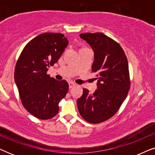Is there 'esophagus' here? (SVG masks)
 <instances>
[{
  "label": "esophagus",
  "instance_id": "esophagus-1",
  "mask_svg": "<svg viewBox=\"0 0 155 155\" xmlns=\"http://www.w3.org/2000/svg\"><path fill=\"white\" fill-rule=\"evenodd\" d=\"M68 84H69V88L70 89L72 88V87H73L74 86L76 85V84L74 83V82H70L69 83H68Z\"/></svg>",
  "mask_w": 155,
  "mask_h": 155
}]
</instances>
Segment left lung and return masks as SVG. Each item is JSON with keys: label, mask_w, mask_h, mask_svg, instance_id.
<instances>
[{"label": "left lung", "mask_w": 155, "mask_h": 155, "mask_svg": "<svg viewBox=\"0 0 155 155\" xmlns=\"http://www.w3.org/2000/svg\"><path fill=\"white\" fill-rule=\"evenodd\" d=\"M94 52L92 72L97 73V90L87 89L78 99L80 116L90 124H100L111 118L126 98L130 86L128 63L121 46L103 33L80 35Z\"/></svg>", "instance_id": "left-lung-1"}]
</instances>
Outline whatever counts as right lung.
<instances>
[{"mask_svg":"<svg viewBox=\"0 0 155 155\" xmlns=\"http://www.w3.org/2000/svg\"><path fill=\"white\" fill-rule=\"evenodd\" d=\"M68 41L63 34L46 32L31 39L23 48L15 68V81L22 104L36 118L50 119L58 113V104L68 90L65 80L48 75L58 62Z\"/></svg>","mask_w":155,"mask_h":155,"instance_id":"add662e5","label":"right lung"}]
</instances>
